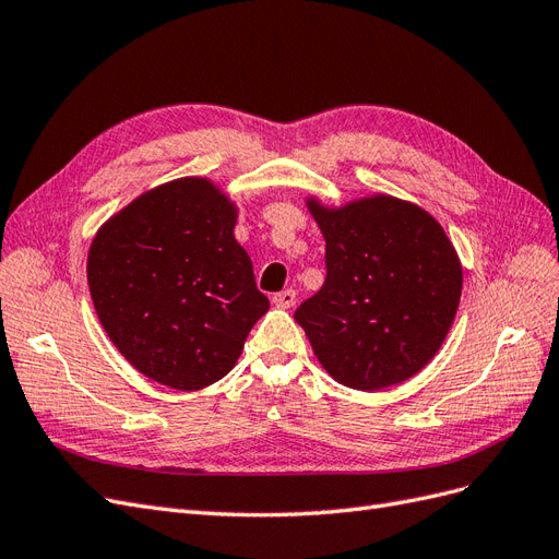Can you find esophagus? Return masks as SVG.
Segmentation results:
<instances>
[{
    "instance_id": "esophagus-1",
    "label": "esophagus",
    "mask_w": 559,
    "mask_h": 559,
    "mask_svg": "<svg viewBox=\"0 0 559 559\" xmlns=\"http://www.w3.org/2000/svg\"><path fill=\"white\" fill-rule=\"evenodd\" d=\"M273 302H275L277 308L289 310V308H294V302H296V292L294 289H284V292L273 296Z\"/></svg>"
}]
</instances>
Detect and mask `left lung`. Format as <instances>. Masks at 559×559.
<instances>
[{"instance_id":"left-lung-1","label":"left lung","mask_w":559,"mask_h":559,"mask_svg":"<svg viewBox=\"0 0 559 559\" xmlns=\"http://www.w3.org/2000/svg\"><path fill=\"white\" fill-rule=\"evenodd\" d=\"M308 210L326 240V282L294 317L319 364L361 392L413 378L460 308L462 263L443 226L384 193L343 207L308 198Z\"/></svg>"}]
</instances>
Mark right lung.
Listing matches in <instances>:
<instances>
[{
	"label": "right lung",
	"instance_id": "1",
	"mask_svg": "<svg viewBox=\"0 0 559 559\" xmlns=\"http://www.w3.org/2000/svg\"><path fill=\"white\" fill-rule=\"evenodd\" d=\"M238 207L210 179L156 186L114 214L88 251L99 324L142 376L181 392L230 373L270 302L235 240Z\"/></svg>",
	"mask_w": 559,
	"mask_h": 559
}]
</instances>
